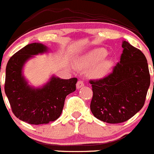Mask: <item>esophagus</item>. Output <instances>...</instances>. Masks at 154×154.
Returning <instances> with one entry per match:
<instances>
[{
	"instance_id": "34e87169",
	"label": "esophagus",
	"mask_w": 154,
	"mask_h": 154,
	"mask_svg": "<svg viewBox=\"0 0 154 154\" xmlns=\"http://www.w3.org/2000/svg\"><path fill=\"white\" fill-rule=\"evenodd\" d=\"M84 86V82H82V80H79L78 81L77 84H76V88L77 89H79L80 88H82V87Z\"/></svg>"
}]
</instances>
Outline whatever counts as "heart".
Here are the masks:
<instances>
[{"mask_svg":"<svg viewBox=\"0 0 154 154\" xmlns=\"http://www.w3.org/2000/svg\"><path fill=\"white\" fill-rule=\"evenodd\" d=\"M106 54V51L104 48L94 49L82 59L79 65L82 68H87L95 64L90 71V75L96 79L103 78L107 75L110 69L111 62L109 60H102L99 62L98 61L103 58Z\"/></svg>","mask_w":154,"mask_h":154,"instance_id":"b5f03b06","label":"heart"}]
</instances>
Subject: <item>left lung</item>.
<instances>
[{
	"instance_id": "left-lung-1",
	"label": "left lung",
	"mask_w": 154,
	"mask_h": 154,
	"mask_svg": "<svg viewBox=\"0 0 154 154\" xmlns=\"http://www.w3.org/2000/svg\"><path fill=\"white\" fill-rule=\"evenodd\" d=\"M120 62L103 79H91L94 117L109 124L125 122L144 106L150 84L144 54L127 41L122 44Z\"/></svg>"
}]
</instances>
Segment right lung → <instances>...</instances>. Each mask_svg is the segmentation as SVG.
Returning <instances> with one entry per match:
<instances>
[{
    "label": "right lung",
    "mask_w": 154,
    "mask_h": 154,
    "mask_svg": "<svg viewBox=\"0 0 154 154\" xmlns=\"http://www.w3.org/2000/svg\"><path fill=\"white\" fill-rule=\"evenodd\" d=\"M41 43L29 44L18 51L9 60L6 67L4 90L15 116L30 124H48L61 115L68 94L76 89L78 79L51 78L42 88L33 89L27 85L22 69L26 60L46 51Z\"/></svg>",
    "instance_id": "add662e5"
}]
</instances>
